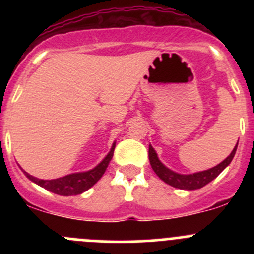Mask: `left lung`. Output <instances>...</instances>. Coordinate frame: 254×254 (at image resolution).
<instances>
[{
    "label": "left lung",
    "mask_w": 254,
    "mask_h": 254,
    "mask_svg": "<svg viewBox=\"0 0 254 254\" xmlns=\"http://www.w3.org/2000/svg\"><path fill=\"white\" fill-rule=\"evenodd\" d=\"M238 145V142H237ZM237 145L235 146V148L232 150V152L230 153L229 157L225 158L221 163H219L215 167L210 168L207 171H203V172L193 173V175H179V173L173 172V171L168 170L166 166H163L161 163V161L158 160L157 153L153 150L152 146L150 145L148 147V158H150V163L152 170L155 171V173L162 179L165 183L170 184V186L175 187V188L179 189H187V190H194V189H200L204 186H206L207 183L212 181V179L216 178L227 166L231 163L232 158H234L235 153H236Z\"/></svg>",
    "instance_id": "1"
}]
</instances>
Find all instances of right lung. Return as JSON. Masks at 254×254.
Returning <instances> with one entry per match:
<instances>
[{
    "mask_svg": "<svg viewBox=\"0 0 254 254\" xmlns=\"http://www.w3.org/2000/svg\"><path fill=\"white\" fill-rule=\"evenodd\" d=\"M114 147L115 143H113L111 151L106 156V158L97 167L88 171V172L73 173V175L61 177V178L58 179H51V181H44V179L35 178V177L28 175L27 172H24V175L30 181L37 183L38 186L43 187V188L48 189V190L53 191V193L59 194V195H77V194L83 193L87 189L93 187L101 179V177L104 175V172H106L107 167H108L109 162H111L113 157V153H114Z\"/></svg>",
    "mask_w": 254,
    "mask_h": 254,
    "instance_id": "right-lung-1",
    "label": "right lung"
}]
</instances>
